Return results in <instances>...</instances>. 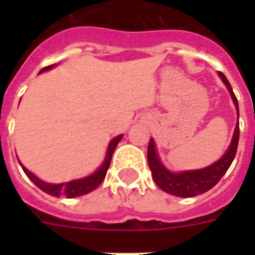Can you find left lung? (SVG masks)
<instances>
[{"label":"left lung","instance_id":"left-lung-1","mask_svg":"<svg viewBox=\"0 0 255 255\" xmlns=\"http://www.w3.org/2000/svg\"><path fill=\"white\" fill-rule=\"evenodd\" d=\"M221 76L222 82L229 89L230 94L233 97V101L236 106V111H238L239 117V105H238V98L234 94L233 88L230 85L229 80L226 76L222 73H218ZM239 135H240V129H239V120L236 124L235 132H234L233 141L230 144V148L227 152L225 153L224 157L218 159L216 163L211 164L208 167L202 168V170H195V171H186V172H179V173H172L167 171L162 166L159 162L158 157L155 154L154 149V141L153 139L149 140V145H148V164L152 171L153 180L155 184L159 186L163 191L168 193V194L176 195V197L182 198H189V197H195V195L203 194L206 191L211 190L213 186L217 184L221 180V177L224 176L226 171L233 163L234 158H235L236 150H238V144H239Z\"/></svg>","mask_w":255,"mask_h":255}]
</instances>
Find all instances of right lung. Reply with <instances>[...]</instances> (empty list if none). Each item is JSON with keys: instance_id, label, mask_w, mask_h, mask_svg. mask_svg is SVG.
<instances>
[{"instance_id": "right-lung-1", "label": "right lung", "mask_w": 255, "mask_h": 255, "mask_svg": "<svg viewBox=\"0 0 255 255\" xmlns=\"http://www.w3.org/2000/svg\"><path fill=\"white\" fill-rule=\"evenodd\" d=\"M52 65L49 66L43 67V69L40 70V73L42 71H46V70L51 69ZM123 138V135H119L116 136L115 139H112L110 145H108V149H107V154H106V158L103 164L101 166L93 175L91 176L84 177V179H80V180H74V181H69V182H65V184H47V182L42 181V180L38 179L35 175L30 172V171L26 170L21 163V167L25 172L26 176L31 180V181L34 182L35 185L40 189V190H43L44 193L49 195H53V197H60V195H64L66 198H75V197H80V195H84L88 194V193H91L93 191L97 186L100 185L101 182L105 180L106 177V173H107L108 167H110V163H111V158H112V154H114V150L116 148V145L119 144V141L121 140Z\"/></svg>"}]
</instances>
